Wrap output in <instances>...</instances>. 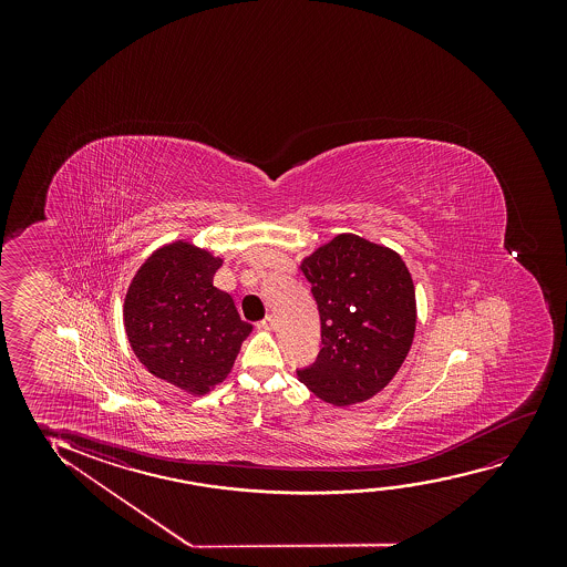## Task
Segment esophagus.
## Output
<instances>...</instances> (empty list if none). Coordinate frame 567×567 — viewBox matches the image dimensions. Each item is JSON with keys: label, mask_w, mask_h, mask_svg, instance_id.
<instances>
[{"label": "esophagus", "mask_w": 567, "mask_h": 567, "mask_svg": "<svg viewBox=\"0 0 567 567\" xmlns=\"http://www.w3.org/2000/svg\"><path fill=\"white\" fill-rule=\"evenodd\" d=\"M257 329H261V331H272V329H275V318L267 316V318L261 319V321L257 323Z\"/></svg>", "instance_id": "esophagus-1"}]
</instances>
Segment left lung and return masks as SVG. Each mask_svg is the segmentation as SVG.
Returning <instances> with one entry per match:
<instances>
[{"instance_id": "obj_1", "label": "left lung", "mask_w": 567, "mask_h": 567, "mask_svg": "<svg viewBox=\"0 0 567 567\" xmlns=\"http://www.w3.org/2000/svg\"><path fill=\"white\" fill-rule=\"evenodd\" d=\"M321 319L318 360L298 380L321 401L347 406L378 395L395 378L416 329V296L393 249L339 234L303 257Z\"/></svg>"}]
</instances>
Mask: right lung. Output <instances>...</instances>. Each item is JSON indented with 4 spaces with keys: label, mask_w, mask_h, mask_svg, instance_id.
<instances>
[{
    "label": "right lung",
    "mask_w": 567,
    "mask_h": 567,
    "mask_svg": "<svg viewBox=\"0 0 567 567\" xmlns=\"http://www.w3.org/2000/svg\"><path fill=\"white\" fill-rule=\"evenodd\" d=\"M220 265L207 249L172 241L145 259L125 295V333L135 357L189 395L226 380L254 329L241 321L233 296L213 287Z\"/></svg>",
    "instance_id": "obj_1"
}]
</instances>
